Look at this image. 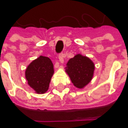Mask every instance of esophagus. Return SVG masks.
<instances>
[{
	"instance_id": "34e87169",
	"label": "esophagus",
	"mask_w": 128,
	"mask_h": 128,
	"mask_svg": "<svg viewBox=\"0 0 128 128\" xmlns=\"http://www.w3.org/2000/svg\"><path fill=\"white\" fill-rule=\"evenodd\" d=\"M64 57H65V54H64L62 53L58 55V59H59V62H60L61 63H63V62H64ZM58 64H56V65H55V68H58Z\"/></svg>"
}]
</instances>
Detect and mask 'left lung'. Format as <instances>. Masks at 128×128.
<instances>
[{
    "mask_svg": "<svg viewBox=\"0 0 128 128\" xmlns=\"http://www.w3.org/2000/svg\"><path fill=\"white\" fill-rule=\"evenodd\" d=\"M65 71L73 84L82 89L92 80L94 64L90 58L78 54L68 61Z\"/></svg>",
    "mask_w": 128,
    "mask_h": 128,
    "instance_id": "8db88e82",
    "label": "left lung"
}]
</instances>
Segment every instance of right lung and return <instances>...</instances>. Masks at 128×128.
Returning <instances> with one entry per match:
<instances>
[{
	"mask_svg": "<svg viewBox=\"0 0 128 128\" xmlns=\"http://www.w3.org/2000/svg\"><path fill=\"white\" fill-rule=\"evenodd\" d=\"M54 65L51 59L40 56L29 64L25 72L28 85L38 94H44L48 90L54 74Z\"/></svg>",
	"mask_w": 128,
	"mask_h": 128,
	"instance_id": "add662e5",
	"label": "right lung"
}]
</instances>
